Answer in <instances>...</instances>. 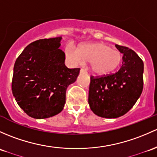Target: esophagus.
<instances>
[{"label":"esophagus","mask_w":157,"mask_h":157,"mask_svg":"<svg viewBox=\"0 0 157 157\" xmlns=\"http://www.w3.org/2000/svg\"><path fill=\"white\" fill-rule=\"evenodd\" d=\"M85 72H86L85 69H84L83 67H81V68H80V73H85Z\"/></svg>","instance_id":"esophagus-1"}]
</instances>
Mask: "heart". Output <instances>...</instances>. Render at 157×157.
I'll return each instance as SVG.
<instances>
[{"instance_id":"1","label":"heart","mask_w":157,"mask_h":157,"mask_svg":"<svg viewBox=\"0 0 157 157\" xmlns=\"http://www.w3.org/2000/svg\"><path fill=\"white\" fill-rule=\"evenodd\" d=\"M66 53L77 63H82L83 61L91 62L92 71L99 75L113 71L123 61V56L119 51L101 43L84 44L77 51L67 47Z\"/></svg>"}]
</instances>
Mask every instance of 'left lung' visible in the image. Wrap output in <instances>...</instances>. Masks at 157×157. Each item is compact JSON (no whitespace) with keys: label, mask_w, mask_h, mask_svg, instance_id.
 I'll return each instance as SVG.
<instances>
[{"label":"left lung","mask_w":157,"mask_h":157,"mask_svg":"<svg viewBox=\"0 0 157 157\" xmlns=\"http://www.w3.org/2000/svg\"><path fill=\"white\" fill-rule=\"evenodd\" d=\"M123 54V65L117 72L90 77L89 104L97 116L117 118L126 113L143 90L144 63L136 52L116 44Z\"/></svg>","instance_id":"8db88e82"}]
</instances>
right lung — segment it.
Instances as JSON below:
<instances>
[{"mask_svg": "<svg viewBox=\"0 0 157 157\" xmlns=\"http://www.w3.org/2000/svg\"><path fill=\"white\" fill-rule=\"evenodd\" d=\"M62 37L40 39L28 45L13 68L12 92L19 106L35 119L55 116L63 110L67 87L80 68H67Z\"/></svg>", "mask_w": 157, "mask_h": 157, "instance_id": "obj_1", "label": "right lung"}]
</instances>
